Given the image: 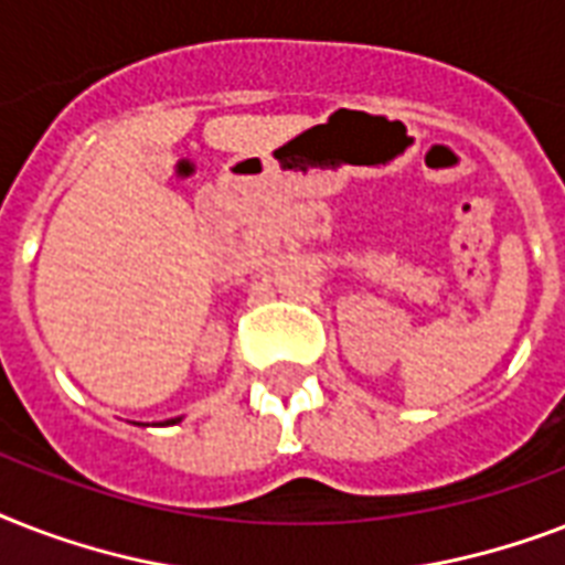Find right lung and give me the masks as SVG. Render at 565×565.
I'll return each mask as SVG.
<instances>
[{
    "mask_svg": "<svg viewBox=\"0 0 565 565\" xmlns=\"http://www.w3.org/2000/svg\"><path fill=\"white\" fill-rule=\"evenodd\" d=\"M175 422H179V419H170V425H175Z\"/></svg>",
    "mask_w": 565,
    "mask_h": 565,
    "instance_id": "obj_1",
    "label": "right lung"
}]
</instances>
